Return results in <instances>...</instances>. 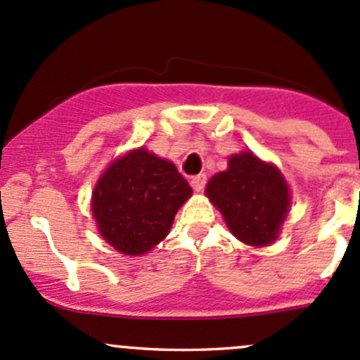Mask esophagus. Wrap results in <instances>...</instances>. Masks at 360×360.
<instances>
[{
    "mask_svg": "<svg viewBox=\"0 0 360 360\" xmlns=\"http://www.w3.org/2000/svg\"><path fill=\"white\" fill-rule=\"evenodd\" d=\"M205 183H207L205 174H198V176L191 177V188H193L195 191H202L203 188H205Z\"/></svg>",
    "mask_w": 360,
    "mask_h": 360,
    "instance_id": "esophagus-1",
    "label": "esophagus"
}]
</instances>
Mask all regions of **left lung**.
I'll return each mask as SVG.
<instances>
[{"instance_id":"left-lung-1","label":"left lung","mask_w":360,"mask_h":360,"mask_svg":"<svg viewBox=\"0 0 360 360\" xmlns=\"http://www.w3.org/2000/svg\"><path fill=\"white\" fill-rule=\"evenodd\" d=\"M205 195L231 233L254 248L277 240L291 207V191L281 170L252 151L231 155L228 169L210 177Z\"/></svg>"}]
</instances>
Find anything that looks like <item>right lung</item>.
<instances>
[{"label":"right lung","instance_id":"right-lung-1","mask_svg":"<svg viewBox=\"0 0 360 360\" xmlns=\"http://www.w3.org/2000/svg\"><path fill=\"white\" fill-rule=\"evenodd\" d=\"M191 193L172 162L139 148L115 160L97 181L92 214L108 244L127 256H141L169 235Z\"/></svg>","mask_w":360,"mask_h":360}]
</instances>
